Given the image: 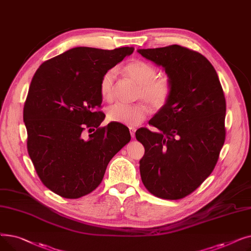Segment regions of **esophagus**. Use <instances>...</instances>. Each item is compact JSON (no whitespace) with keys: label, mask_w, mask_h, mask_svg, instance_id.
<instances>
[{"label":"esophagus","mask_w":251,"mask_h":251,"mask_svg":"<svg viewBox=\"0 0 251 251\" xmlns=\"http://www.w3.org/2000/svg\"><path fill=\"white\" fill-rule=\"evenodd\" d=\"M129 130H130V134H131V137H134L135 136V131H136V128L135 127H129Z\"/></svg>","instance_id":"esophagus-1"}]
</instances>
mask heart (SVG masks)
Here are the masks:
<instances>
[{
  "instance_id": "b5f03b06",
  "label": "heart",
  "mask_w": 251,
  "mask_h": 251,
  "mask_svg": "<svg viewBox=\"0 0 251 251\" xmlns=\"http://www.w3.org/2000/svg\"><path fill=\"white\" fill-rule=\"evenodd\" d=\"M123 71L131 80L139 85L138 98H142L153 110H161L165 107L173 90L172 81L168 76H156L157 70L154 66L142 60L129 62L124 66ZM115 78L116 71L111 69L100 79V92L105 100H112ZM148 114L149 109L144 103L133 105L117 103L109 108L108 119L112 122L136 126L146 119Z\"/></svg>"
}]
</instances>
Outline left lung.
<instances>
[{"label": "left lung", "mask_w": 251, "mask_h": 251, "mask_svg": "<svg viewBox=\"0 0 251 251\" xmlns=\"http://www.w3.org/2000/svg\"><path fill=\"white\" fill-rule=\"evenodd\" d=\"M162 66L173 85L167 104L140 128L146 151L140 175L146 188L164 200H180L213 172L226 138V100L218 74L200 52L178 45L137 50Z\"/></svg>", "instance_id": "8db88e82"}]
</instances>
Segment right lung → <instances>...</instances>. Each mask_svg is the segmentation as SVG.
<instances>
[{"instance_id": "1", "label": "right lung", "mask_w": 251, "mask_h": 251, "mask_svg": "<svg viewBox=\"0 0 251 251\" xmlns=\"http://www.w3.org/2000/svg\"><path fill=\"white\" fill-rule=\"evenodd\" d=\"M134 49L78 47L44 62L36 70L23 109L27 151L44 185L75 200L94 191L112 157L130 141L117 122L100 127V82ZM90 133L85 137V131Z\"/></svg>"}]
</instances>
